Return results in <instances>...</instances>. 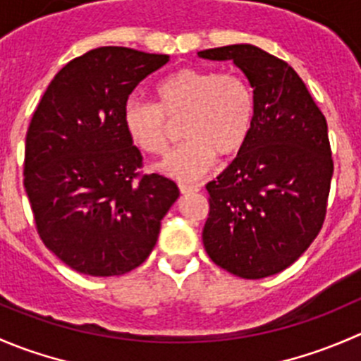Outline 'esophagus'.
Returning a JSON list of instances; mask_svg holds the SVG:
<instances>
[{"label":"esophagus","mask_w":361,"mask_h":361,"mask_svg":"<svg viewBox=\"0 0 361 361\" xmlns=\"http://www.w3.org/2000/svg\"><path fill=\"white\" fill-rule=\"evenodd\" d=\"M201 190V185L195 183V185H188V183H180V192L183 195H188V194H197V192Z\"/></svg>","instance_id":"esophagus-1"}]
</instances>
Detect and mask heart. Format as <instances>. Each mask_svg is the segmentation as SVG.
Listing matches in <instances>:
<instances>
[{
  "label": "heart",
  "instance_id": "heart-1",
  "mask_svg": "<svg viewBox=\"0 0 361 361\" xmlns=\"http://www.w3.org/2000/svg\"><path fill=\"white\" fill-rule=\"evenodd\" d=\"M157 103L129 97L122 120L140 150L160 155L169 145V118H183V145L159 164L160 173L195 181L209 173L218 154L232 155L245 147L253 126V90L243 76L207 68H183L160 80Z\"/></svg>",
  "mask_w": 361,
  "mask_h": 361
}]
</instances>
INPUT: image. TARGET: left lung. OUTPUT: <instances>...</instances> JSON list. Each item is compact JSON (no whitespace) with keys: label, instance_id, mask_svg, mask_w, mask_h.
I'll return each mask as SVG.
<instances>
[{"label":"left lung","instance_id":"obj_1","mask_svg":"<svg viewBox=\"0 0 361 361\" xmlns=\"http://www.w3.org/2000/svg\"><path fill=\"white\" fill-rule=\"evenodd\" d=\"M197 56L232 61L255 97L245 147L206 185L204 248L239 278L278 274L309 248L325 220L334 174L326 120L295 69L258 47L239 43Z\"/></svg>","mask_w":361,"mask_h":361}]
</instances>
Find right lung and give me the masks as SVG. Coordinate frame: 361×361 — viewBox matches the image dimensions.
<instances>
[{
	"instance_id": "add662e5",
	"label": "right lung",
	"mask_w": 361,
	"mask_h": 361,
	"mask_svg": "<svg viewBox=\"0 0 361 361\" xmlns=\"http://www.w3.org/2000/svg\"><path fill=\"white\" fill-rule=\"evenodd\" d=\"M169 56L99 47L47 87L25 134L24 188L45 246L80 274L122 276L154 250L176 183L145 174L123 104Z\"/></svg>"
}]
</instances>
